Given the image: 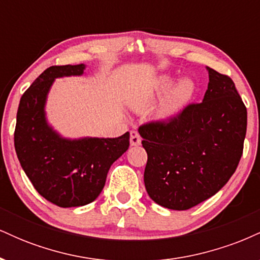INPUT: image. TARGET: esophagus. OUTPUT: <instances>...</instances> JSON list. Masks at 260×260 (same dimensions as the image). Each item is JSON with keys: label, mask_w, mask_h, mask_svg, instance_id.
I'll return each mask as SVG.
<instances>
[{"label": "esophagus", "mask_w": 260, "mask_h": 260, "mask_svg": "<svg viewBox=\"0 0 260 260\" xmlns=\"http://www.w3.org/2000/svg\"><path fill=\"white\" fill-rule=\"evenodd\" d=\"M142 143V138H140L139 133L137 131H132L131 132V145L136 147V145H139Z\"/></svg>", "instance_id": "esophagus-1"}]
</instances>
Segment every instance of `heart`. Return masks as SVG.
<instances>
[{
    "mask_svg": "<svg viewBox=\"0 0 260 260\" xmlns=\"http://www.w3.org/2000/svg\"><path fill=\"white\" fill-rule=\"evenodd\" d=\"M174 77L162 76L159 80H157L156 89H155V90H156L157 94L166 92L169 89H171V86L174 85ZM194 92L196 84L192 79H181L180 82L175 85L174 90L171 91V95H170L168 101H166L165 105H164L162 111H161L162 116L175 115L176 112H178L181 109H183V107L192 100V98L194 96Z\"/></svg>",
    "mask_w": 260,
    "mask_h": 260,
    "instance_id": "obj_1",
    "label": "heart"
}]
</instances>
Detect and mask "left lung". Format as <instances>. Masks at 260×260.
<instances>
[{"mask_svg":"<svg viewBox=\"0 0 260 260\" xmlns=\"http://www.w3.org/2000/svg\"><path fill=\"white\" fill-rule=\"evenodd\" d=\"M207 70L209 84L202 103L138 129L148 154V194L172 210H187L216 194L243 153L246 106L229 76Z\"/></svg>","mask_w":260,"mask_h":260,"instance_id":"1","label":"left lung"}]
</instances>
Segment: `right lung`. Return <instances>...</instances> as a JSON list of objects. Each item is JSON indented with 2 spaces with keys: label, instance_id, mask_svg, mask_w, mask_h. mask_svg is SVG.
I'll return each instance as SVG.
<instances>
[{
  "label": "right lung",
  "instance_id": "add662e5",
  "mask_svg": "<svg viewBox=\"0 0 260 260\" xmlns=\"http://www.w3.org/2000/svg\"><path fill=\"white\" fill-rule=\"evenodd\" d=\"M84 64L52 66L20 98L14 148L25 175L40 196L61 208L82 207L99 197L110 168L129 147L118 138L66 139L49 126L45 104L53 80L82 76Z\"/></svg>",
  "mask_w": 260,
  "mask_h": 260
}]
</instances>
